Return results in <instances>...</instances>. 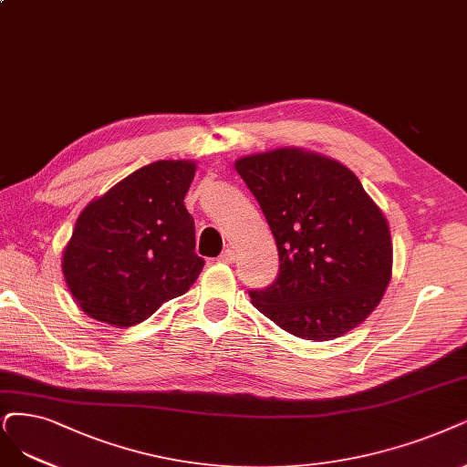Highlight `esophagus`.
Returning <instances> with one entry per match:
<instances>
[{
    "label": "esophagus",
    "instance_id": "1",
    "mask_svg": "<svg viewBox=\"0 0 467 467\" xmlns=\"http://www.w3.org/2000/svg\"><path fill=\"white\" fill-rule=\"evenodd\" d=\"M234 257H236L234 250H233V248H227V250H223V252H221V255L217 257V260H219L221 264H233V262H234Z\"/></svg>",
    "mask_w": 467,
    "mask_h": 467
}]
</instances>
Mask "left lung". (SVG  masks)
<instances>
[{"mask_svg":"<svg viewBox=\"0 0 467 467\" xmlns=\"http://www.w3.org/2000/svg\"><path fill=\"white\" fill-rule=\"evenodd\" d=\"M260 203L279 252V275L250 290L286 333L331 340L381 302L392 271L385 215L354 172L325 155L281 148L234 163Z\"/></svg>","mask_w":467,"mask_h":467,"instance_id":"left-lung-1","label":"left lung"}]
</instances>
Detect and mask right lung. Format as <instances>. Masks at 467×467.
<instances>
[{
    "instance_id": "obj_1",
    "label": "right lung",
    "mask_w": 467,
    "mask_h": 467,
    "mask_svg": "<svg viewBox=\"0 0 467 467\" xmlns=\"http://www.w3.org/2000/svg\"><path fill=\"white\" fill-rule=\"evenodd\" d=\"M194 172L192 161H155L84 207L63 254L84 314L130 327L192 286L205 264L184 207Z\"/></svg>"
}]
</instances>
